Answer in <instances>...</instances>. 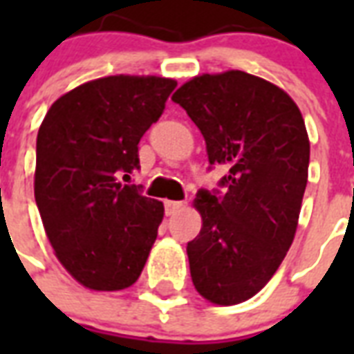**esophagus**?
Returning <instances> with one entry per match:
<instances>
[{
    "label": "esophagus",
    "mask_w": 354,
    "mask_h": 354,
    "mask_svg": "<svg viewBox=\"0 0 354 354\" xmlns=\"http://www.w3.org/2000/svg\"><path fill=\"white\" fill-rule=\"evenodd\" d=\"M182 207H183V202H178V200H165L167 215H174V213L182 209Z\"/></svg>",
    "instance_id": "obj_1"
}]
</instances>
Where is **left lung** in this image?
<instances>
[{
    "label": "left lung",
    "mask_w": 354,
    "mask_h": 354,
    "mask_svg": "<svg viewBox=\"0 0 354 354\" xmlns=\"http://www.w3.org/2000/svg\"><path fill=\"white\" fill-rule=\"evenodd\" d=\"M205 139L218 189H200L202 230L187 242L194 288L215 305L253 297L283 263L307 187V128L272 82L244 71L194 77L172 95Z\"/></svg>",
    "instance_id": "obj_1"
}]
</instances>
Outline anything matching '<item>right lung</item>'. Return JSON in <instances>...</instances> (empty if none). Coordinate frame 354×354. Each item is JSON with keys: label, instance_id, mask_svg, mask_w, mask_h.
<instances>
[{"label": "right lung", "instance_id": "add662e5", "mask_svg": "<svg viewBox=\"0 0 354 354\" xmlns=\"http://www.w3.org/2000/svg\"><path fill=\"white\" fill-rule=\"evenodd\" d=\"M176 82L115 75L53 102L36 138L35 198L62 266L91 290H122L141 275L163 204L128 185L138 143Z\"/></svg>", "mask_w": 354, "mask_h": 354}]
</instances>
